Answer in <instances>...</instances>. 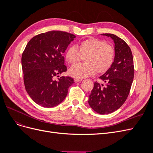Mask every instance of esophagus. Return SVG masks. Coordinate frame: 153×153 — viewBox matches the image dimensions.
Returning a JSON list of instances; mask_svg holds the SVG:
<instances>
[{
	"label": "esophagus",
	"mask_w": 153,
	"mask_h": 153,
	"mask_svg": "<svg viewBox=\"0 0 153 153\" xmlns=\"http://www.w3.org/2000/svg\"><path fill=\"white\" fill-rule=\"evenodd\" d=\"M75 82H80V81H82V79H79V78H75Z\"/></svg>",
	"instance_id": "obj_1"
}]
</instances>
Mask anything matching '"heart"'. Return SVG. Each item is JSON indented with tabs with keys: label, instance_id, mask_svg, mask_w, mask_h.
I'll return each instance as SVG.
<instances>
[{
	"label": "heart",
	"instance_id": "obj_1",
	"mask_svg": "<svg viewBox=\"0 0 153 153\" xmlns=\"http://www.w3.org/2000/svg\"><path fill=\"white\" fill-rule=\"evenodd\" d=\"M69 47L65 57L71 65H76L84 58L85 63L71 67L69 69V75L76 78L89 77L97 73L102 74L107 71L114 61L115 50L112 46L105 41L90 38L82 41L77 46Z\"/></svg>",
	"mask_w": 153,
	"mask_h": 153
}]
</instances>
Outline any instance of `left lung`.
<instances>
[{
	"label": "left lung",
	"mask_w": 153,
	"mask_h": 153,
	"mask_svg": "<svg viewBox=\"0 0 153 153\" xmlns=\"http://www.w3.org/2000/svg\"><path fill=\"white\" fill-rule=\"evenodd\" d=\"M115 44L114 61L112 66L99 78L105 85L94 82L89 96V106L100 114H108L119 109L126 100L134 77L133 59L130 48L124 40L112 34Z\"/></svg>",
	"instance_id": "1"
}]
</instances>
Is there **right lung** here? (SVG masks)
<instances>
[{
  "instance_id": "obj_1",
  "label": "right lung",
  "mask_w": 153,
  "mask_h": 153,
  "mask_svg": "<svg viewBox=\"0 0 153 153\" xmlns=\"http://www.w3.org/2000/svg\"><path fill=\"white\" fill-rule=\"evenodd\" d=\"M76 36L52 30L37 35L27 43L22 56V66L27 93L36 103L52 108L62 103L73 78L55 76L67 70L62 54Z\"/></svg>"
}]
</instances>
